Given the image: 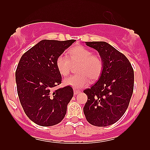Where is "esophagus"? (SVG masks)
<instances>
[{
	"mask_svg": "<svg viewBox=\"0 0 150 150\" xmlns=\"http://www.w3.org/2000/svg\"><path fill=\"white\" fill-rule=\"evenodd\" d=\"M79 93H81V91L79 90H74V95H77Z\"/></svg>",
	"mask_w": 150,
	"mask_h": 150,
	"instance_id": "34e87169",
	"label": "esophagus"
}]
</instances>
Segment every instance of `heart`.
Returning <instances> with one entry per match:
<instances>
[{
	"label": "heart",
	"instance_id": "b5f03b06",
	"mask_svg": "<svg viewBox=\"0 0 150 150\" xmlns=\"http://www.w3.org/2000/svg\"><path fill=\"white\" fill-rule=\"evenodd\" d=\"M71 64H78L76 69L78 75H72L64 80L65 86L75 89L88 86L90 80L95 81L102 75L104 69V61L102 57L93 54V51L83 46H76L69 48L67 57L60 55L56 59V67L62 76L69 73Z\"/></svg>",
	"mask_w": 150,
	"mask_h": 150
}]
</instances>
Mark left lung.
Here are the masks:
<instances>
[{
	"instance_id": "left-lung-1",
	"label": "left lung",
	"mask_w": 150,
	"mask_h": 150,
	"mask_svg": "<svg viewBox=\"0 0 150 150\" xmlns=\"http://www.w3.org/2000/svg\"><path fill=\"white\" fill-rule=\"evenodd\" d=\"M104 61L99 81L83 92L88 100L83 107L87 121L95 126L110 125L126 111L134 91V69L123 54L106 42H86Z\"/></svg>"
}]
</instances>
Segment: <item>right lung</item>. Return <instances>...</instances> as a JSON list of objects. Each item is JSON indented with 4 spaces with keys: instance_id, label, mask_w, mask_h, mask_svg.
<instances>
[{
    "instance_id": "add662e5",
    "label": "right lung",
    "mask_w": 150,
    "mask_h": 150,
    "mask_svg": "<svg viewBox=\"0 0 150 150\" xmlns=\"http://www.w3.org/2000/svg\"><path fill=\"white\" fill-rule=\"evenodd\" d=\"M75 40H43L25 53L16 70L17 93L27 116L41 126H51L64 119L73 96L71 86L54 89L62 76L56 59Z\"/></svg>"
}]
</instances>
